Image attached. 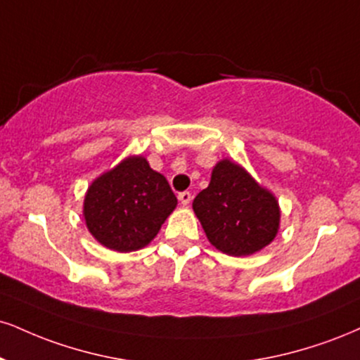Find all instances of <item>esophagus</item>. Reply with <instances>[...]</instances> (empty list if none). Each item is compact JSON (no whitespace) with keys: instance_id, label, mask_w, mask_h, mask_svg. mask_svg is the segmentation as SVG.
<instances>
[{"instance_id":"34e87169","label":"esophagus","mask_w":360,"mask_h":360,"mask_svg":"<svg viewBox=\"0 0 360 360\" xmlns=\"http://www.w3.org/2000/svg\"><path fill=\"white\" fill-rule=\"evenodd\" d=\"M179 201H181V205H184V206H188L189 202H191V199H193V196H191V193L189 191H183V193H179Z\"/></svg>"}]
</instances>
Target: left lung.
Segmentation results:
<instances>
[{
	"mask_svg": "<svg viewBox=\"0 0 360 360\" xmlns=\"http://www.w3.org/2000/svg\"><path fill=\"white\" fill-rule=\"evenodd\" d=\"M193 210L211 245L233 257L265 248L278 231L280 210L274 194L228 159L216 164L210 186L194 198Z\"/></svg>",
	"mask_w": 360,
	"mask_h": 360,
	"instance_id": "1",
	"label": "left lung"
}]
</instances>
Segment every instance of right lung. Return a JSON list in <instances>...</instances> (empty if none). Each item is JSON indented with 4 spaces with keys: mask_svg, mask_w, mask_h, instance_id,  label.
Masks as SVG:
<instances>
[{
    "mask_svg": "<svg viewBox=\"0 0 360 360\" xmlns=\"http://www.w3.org/2000/svg\"><path fill=\"white\" fill-rule=\"evenodd\" d=\"M177 199L166 177L144 158H129L95 179L84 202L86 228L107 248H144L172 213Z\"/></svg>",
    "mask_w": 360,
    "mask_h": 360,
    "instance_id": "add662e5",
    "label": "right lung"
}]
</instances>
